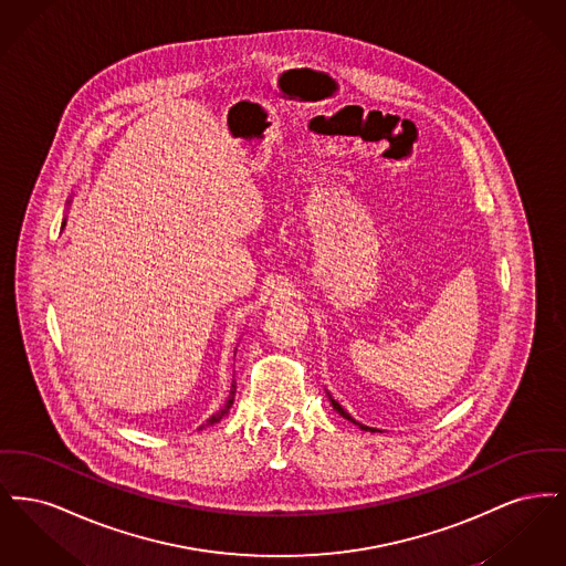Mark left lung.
I'll return each mask as SVG.
<instances>
[{
    "instance_id": "left-lung-1",
    "label": "left lung",
    "mask_w": 566,
    "mask_h": 566,
    "mask_svg": "<svg viewBox=\"0 0 566 566\" xmlns=\"http://www.w3.org/2000/svg\"><path fill=\"white\" fill-rule=\"evenodd\" d=\"M333 407H335V409H337V411H339V413H342V416H344V418H348V420H352L350 416H348V413H346V411H344V409H342V405L335 403V401H333ZM352 422H354V420H352ZM360 429H365V431H369V429H367V427H363V424H360Z\"/></svg>"
}]
</instances>
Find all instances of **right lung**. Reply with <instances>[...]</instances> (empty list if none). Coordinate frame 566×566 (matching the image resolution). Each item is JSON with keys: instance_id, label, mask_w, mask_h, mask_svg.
<instances>
[{"instance_id": "right-lung-1", "label": "right lung", "mask_w": 566, "mask_h": 566, "mask_svg": "<svg viewBox=\"0 0 566 566\" xmlns=\"http://www.w3.org/2000/svg\"><path fill=\"white\" fill-rule=\"evenodd\" d=\"M233 395H235V390L231 388V395H229V401H227V405H224L220 411H216L214 416H212V418H210L206 424H201V429H206V427H212V424H216V422H218V420H220V418H222V416L229 411V407L233 405Z\"/></svg>"}]
</instances>
